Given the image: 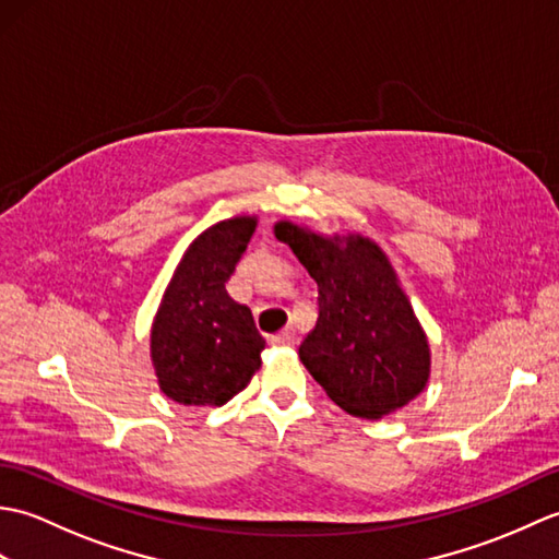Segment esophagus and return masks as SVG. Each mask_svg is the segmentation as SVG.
Returning <instances> with one entry per match:
<instances>
[{
	"label": "esophagus",
	"instance_id": "esophagus-1",
	"mask_svg": "<svg viewBox=\"0 0 559 559\" xmlns=\"http://www.w3.org/2000/svg\"><path fill=\"white\" fill-rule=\"evenodd\" d=\"M271 343H273V346H293V343H295V331L293 329L281 331V334L271 336Z\"/></svg>",
	"mask_w": 559,
	"mask_h": 559
}]
</instances>
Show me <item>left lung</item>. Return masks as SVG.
Returning a JSON list of instances; mask_svg holds the SVG:
<instances>
[{"mask_svg": "<svg viewBox=\"0 0 559 559\" xmlns=\"http://www.w3.org/2000/svg\"><path fill=\"white\" fill-rule=\"evenodd\" d=\"M319 288V317L300 360L326 396L355 418L379 420L406 406L430 379V343L377 242L273 225Z\"/></svg>", "mask_w": 559, "mask_h": 559, "instance_id": "left-lung-1", "label": "left lung"}]
</instances>
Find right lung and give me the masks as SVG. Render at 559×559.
Here are the masks:
<instances>
[{
    "instance_id": "add662e5",
    "label": "right lung",
    "mask_w": 559,
    "mask_h": 559,
    "mask_svg": "<svg viewBox=\"0 0 559 559\" xmlns=\"http://www.w3.org/2000/svg\"><path fill=\"white\" fill-rule=\"evenodd\" d=\"M257 216H233L187 247L151 326V362L158 386L182 406L228 403L261 367L266 341L252 310L225 283L252 240Z\"/></svg>"
}]
</instances>
